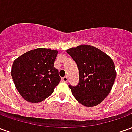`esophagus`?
<instances>
[{"label":"esophagus","mask_w":132,"mask_h":132,"mask_svg":"<svg viewBox=\"0 0 132 132\" xmlns=\"http://www.w3.org/2000/svg\"><path fill=\"white\" fill-rule=\"evenodd\" d=\"M62 80H63V82H67V81H68V77H67V76H64V77H63V78H62Z\"/></svg>","instance_id":"obj_1"}]
</instances>
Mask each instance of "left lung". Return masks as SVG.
I'll return each instance as SVG.
<instances>
[{
  "mask_svg": "<svg viewBox=\"0 0 132 132\" xmlns=\"http://www.w3.org/2000/svg\"><path fill=\"white\" fill-rule=\"evenodd\" d=\"M77 64L79 71L78 85L69 87L76 99L86 107H94L110 93L116 78L112 59L105 53L90 45H80L66 50Z\"/></svg>",
  "mask_w": 132,
  "mask_h": 132,
  "instance_id": "obj_1",
  "label": "left lung"
}]
</instances>
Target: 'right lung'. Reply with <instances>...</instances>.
<instances>
[{
  "mask_svg": "<svg viewBox=\"0 0 132 132\" xmlns=\"http://www.w3.org/2000/svg\"><path fill=\"white\" fill-rule=\"evenodd\" d=\"M57 50L32 49L16 59L11 76L16 88L25 100L39 102L52 94L61 80L54 63Z\"/></svg>",
  "mask_w": 132,
  "mask_h": 132,
  "instance_id": "add662e5",
  "label": "right lung"
}]
</instances>
